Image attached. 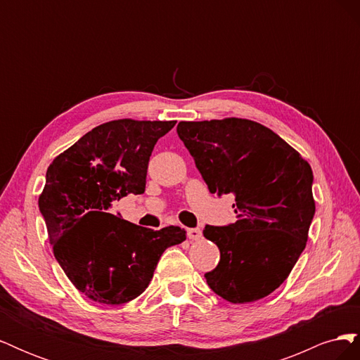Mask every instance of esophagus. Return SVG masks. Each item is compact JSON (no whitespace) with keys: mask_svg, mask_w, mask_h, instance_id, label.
<instances>
[{"mask_svg":"<svg viewBox=\"0 0 360 360\" xmlns=\"http://www.w3.org/2000/svg\"><path fill=\"white\" fill-rule=\"evenodd\" d=\"M188 237H189V240H200V238L202 237V233L200 228H189Z\"/></svg>","mask_w":360,"mask_h":360,"instance_id":"obj_1","label":"esophagus"}]
</instances>
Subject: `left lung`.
<instances>
[{
    "label": "left lung",
    "mask_w": 360,
    "mask_h": 360,
    "mask_svg": "<svg viewBox=\"0 0 360 360\" xmlns=\"http://www.w3.org/2000/svg\"><path fill=\"white\" fill-rule=\"evenodd\" d=\"M177 134L209 191L236 195L237 221L202 231L221 250L207 284L231 303L269 296L307 246L315 213L309 163L252 120L180 122Z\"/></svg>",
    "instance_id": "obj_1"
}]
</instances>
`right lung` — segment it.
I'll return each mask as SVG.
<instances>
[{
  "mask_svg": "<svg viewBox=\"0 0 360 360\" xmlns=\"http://www.w3.org/2000/svg\"><path fill=\"white\" fill-rule=\"evenodd\" d=\"M176 122L123 118L94 127L52 160L39 209L58 264L86 297L123 304L148 287L165 249L186 240L180 226L159 231L110 213L146 191L151 151Z\"/></svg>",
  "mask_w": 360,
  "mask_h": 360,
  "instance_id": "obj_1",
  "label": "right lung"
}]
</instances>
